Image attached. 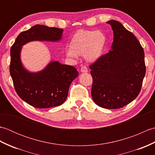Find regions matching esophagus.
I'll return each instance as SVG.
<instances>
[{"label":"esophagus","instance_id":"34e87169","mask_svg":"<svg viewBox=\"0 0 155 155\" xmlns=\"http://www.w3.org/2000/svg\"><path fill=\"white\" fill-rule=\"evenodd\" d=\"M81 72H83V73H86V72H88V69L86 67L83 66V67H82L81 68Z\"/></svg>","mask_w":155,"mask_h":155}]
</instances>
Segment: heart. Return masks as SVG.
<instances>
[{
    "mask_svg": "<svg viewBox=\"0 0 155 155\" xmlns=\"http://www.w3.org/2000/svg\"><path fill=\"white\" fill-rule=\"evenodd\" d=\"M107 45V37L103 32L80 29L71 37L66 55L69 58L84 56L87 62H94L103 57Z\"/></svg>",
    "mask_w": 155,
    "mask_h": 155,
    "instance_id": "b5f03b06",
    "label": "heart"
}]
</instances>
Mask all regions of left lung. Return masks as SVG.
Wrapping results in <instances>:
<instances>
[{
    "label": "left lung",
    "mask_w": 155,
    "mask_h": 155,
    "mask_svg": "<svg viewBox=\"0 0 155 155\" xmlns=\"http://www.w3.org/2000/svg\"><path fill=\"white\" fill-rule=\"evenodd\" d=\"M114 33L111 49L90 66L93 77L91 94L98 106L117 109L139 95L146 67L143 47L132 32L120 22H107Z\"/></svg>",
    "instance_id": "obj_1"
}]
</instances>
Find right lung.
<instances>
[{
  "mask_svg": "<svg viewBox=\"0 0 155 155\" xmlns=\"http://www.w3.org/2000/svg\"><path fill=\"white\" fill-rule=\"evenodd\" d=\"M62 33V28L37 25L21 32L11 47L10 73L15 91L21 99L35 108H47L64 103L78 72L72 66L58 61H51L41 71H28L21 62L22 47L32 41L58 42Z\"/></svg>",
  "mask_w": 155,
  "mask_h": 155,
  "instance_id": "right-lung-1",
  "label": "right lung"
}]
</instances>
